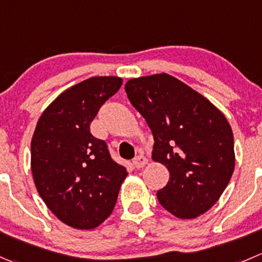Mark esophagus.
Instances as JSON below:
<instances>
[{
	"instance_id": "1",
	"label": "esophagus",
	"mask_w": 262,
	"mask_h": 262,
	"mask_svg": "<svg viewBox=\"0 0 262 262\" xmlns=\"http://www.w3.org/2000/svg\"><path fill=\"white\" fill-rule=\"evenodd\" d=\"M133 164L137 169H141V167H143L144 165L147 164V159L144 156H137L136 159L133 160Z\"/></svg>"
}]
</instances>
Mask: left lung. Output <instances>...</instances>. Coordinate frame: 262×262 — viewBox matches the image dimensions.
I'll return each instance as SVG.
<instances>
[{
  "instance_id": "1",
  "label": "left lung",
  "mask_w": 262,
  "mask_h": 262,
  "mask_svg": "<svg viewBox=\"0 0 262 262\" xmlns=\"http://www.w3.org/2000/svg\"><path fill=\"white\" fill-rule=\"evenodd\" d=\"M125 92L154 134L152 159L167 167L157 192L165 210L194 219L211 209L234 171V139L227 118L207 98L169 74L130 79Z\"/></svg>"
}]
</instances>
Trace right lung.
<instances>
[{
  "mask_svg": "<svg viewBox=\"0 0 262 262\" xmlns=\"http://www.w3.org/2000/svg\"><path fill=\"white\" fill-rule=\"evenodd\" d=\"M123 79L93 77L61 93L40 115L30 144V166L48 209L75 229H93L111 215L128 175L90 126Z\"/></svg>",
  "mask_w": 262,
  "mask_h": 262,
  "instance_id": "1",
  "label": "right lung"
}]
</instances>
